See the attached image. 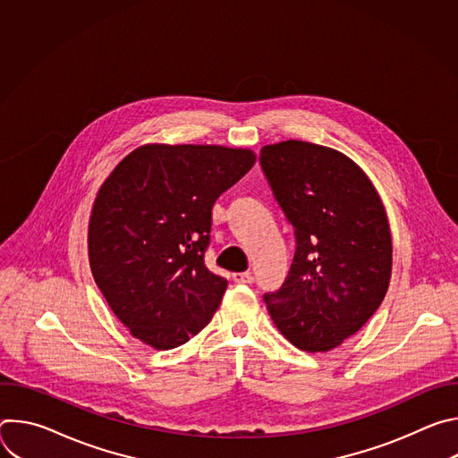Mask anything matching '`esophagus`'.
<instances>
[{
  "label": "esophagus",
  "mask_w": 458,
  "mask_h": 458,
  "mask_svg": "<svg viewBox=\"0 0 458 458\" xmlns=\"http://www.w3.org/2000/svg\"><path fill=\"white\" fill-rule=\"evenodd\" d=\"M233 281L239 284H251L253 283V276L250 272H242V274H233Z\"/></svg>",
  "instance_id": "obj_1"
}]
</instances>
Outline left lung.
Masks as SVG:
<instances>
[{
    "label": "left lung",
    "mask_w": 458,
    "mask_h": 458,
    "mask_svg": "<svg viewBox=\"0 0 458 458\" xmlns=\"http://www.w3.org/2000/svg\"><path fill=\"white\" fill-rule=\"evenodd\" d=\"M260 166L295 228V255L276 293L277 330L299 350L330 352L377 311L391 277V232L364 170L339 150L306 141L260 148Z\"/></svg>",
    "instance_id": "obj_1"
}]
</instances>
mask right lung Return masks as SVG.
<instances>
[{"label":"right lung","instance_id":"add662e5","mask_svg":"<svg viewBox=\"0 0 458 458\" xmlns=\"http://www.w3.org/2000/svg\"><path fill=\"white\" fill-rule=\"evenodd\" d=\"M253 163L248 148L154 143L130 152L101 184L90 270L136 339L172 350L210 322L228 286L205 265L212 208Z\"/></svg>","mask_w":458,"mask_h":458}]
</instances>
